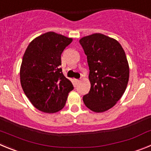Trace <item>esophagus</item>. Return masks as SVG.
I'll list each match as a JSON object with an SVG mask.
<instances>
[{
    "label": "esophagus",
    "instance_id": "esophagus-1",
    "mask_svg": "<svg viewBox=\"0 0 151 151\" xmlns=\"http://www.w3.org/2000/svg\"><path fill=\"white\" fill-rule=\"evenodd\" d=\"M79 82H80L79 79H75V83H76V85H78V84H79Z\"/></svg>",
    "mask_w": 151,
    "mask_h": 151
}]
</instances>
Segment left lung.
I'll list each match as a JSON object with an SVG mask.
<instances>
[{"instance_id": "8db88e82", "label": "left lung", "mask_w": 151, "mask_h": 151, "mask_svg": "<svg viewBox=\"0 0 151 151\" xmlns=\"http://www.w3.org/2000/svg\"><path fill=\"white\" fill-rule=\"evenodd\" d=\"M87 56L91 89L83 97L85 106L95 113L110 110L123 95L129 66L122 47L114 38L101 33L79 40Z\"/></svg>"}]
</instances>
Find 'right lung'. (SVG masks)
Returning a JSON list of instances; mask_svg holds the SVG:
<instances>
[{
    "label": "right lung",
    "mask_w": 151,
    "mask_h": 151,
    "mask_svg": "<svg viewBox=\"0 0 151 151\" xmlns=\"http://www.w3.org/2000/svg\"><path fill=\"white\" fill-rule=\"evenodd\" d=\"M72 41L73 38L49 32L32 40L25 51L19 73L21 85L40 111L54 113L62 110L74 88L60 68L61 54Z\"/></svg>",
    "instance_id": "1"
}]
</instances>
